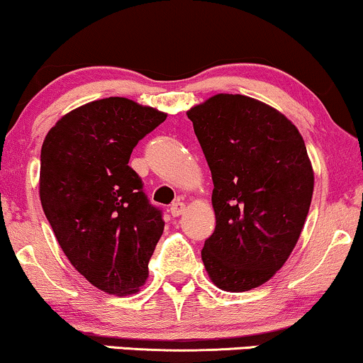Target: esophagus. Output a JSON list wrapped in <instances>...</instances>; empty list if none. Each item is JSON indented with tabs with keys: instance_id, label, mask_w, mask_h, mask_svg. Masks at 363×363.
Here are the masks:
<instances>
[{
	"instance_id": "obj_1",
	"label": "esophagus",
	"mask_w": 363,
	"mask_h": 363,
	"mask_svg": "<svg viewBox=\"0 0 363 363\" xmlns=\"http://www.w3.org/2000/svg\"><path fill=\"white\" fill-rule=\"evenodd\" d=\"M185 208H186V205L183 201H175L173 203V205L170 206V213H172V216H180V215H183V213H185Z\"/></svg>"
}]
</instances>
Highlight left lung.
<instances>
[{"mask_svg":"<svg viewBox=\"0 0 363 363\" xmlns=\"http://www.w3.org/2000/svg\"><path fill=\"white\" fill-rule=\"evenodd\" d=\"M186 116L215 185L203 264L223 291L255 289L284 266L304 228L314 191L306 143L279 111L241 94H218Z\"/></svg>","mask_w":363,"mask_h":363,"instance_id":"1","label":"left lung"}]
</instances>
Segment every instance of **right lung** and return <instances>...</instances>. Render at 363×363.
<instances>
[{
	"mask_svg": "<svg viewBox=\"0 0 363 363\" xmlns=\"http://www.w3.org/2000/svg\"><path fill=\"white\" fill-rule=\"evenodd\" d=\"M167 118L125 97L74 108L48 132L41 148L39 196L71 264L107 294H133L165 221L128 167L138 140Z\"/></svg>",
	"mask_w": 363,
	"mask_h": 363,
	"instance_id": "obj_1",
	"label": "right lung"
}]
</instances>
